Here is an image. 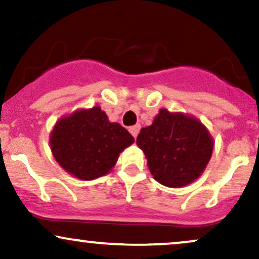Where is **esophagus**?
<instances>
[{"mask_svg": "<svg viewBox=\"0 0 259 259\" xmlns=\"http://www.w3.org/2000/svg\"><path fill=\"white\" fill-rule=\"evenodd\" d=\"M139 130H140V124H135V126L130 127V132H131V135H132V136L135 137V138H136V137L138 136Z\"/></svg>", "mask_w": 259, "mask_h": 259, "instance_id": "34e87169", "label": "esophagus"}]
</instances>
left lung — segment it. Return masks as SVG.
<instances>
[{"label":"left lung","instance_id":"8db88e82","mask_svg":"<svg viewBox=\"0 0 259 259\" xmlns=\"http://www.w3.org/2000/svg\"><path fill=\"white\" fill-rule=\"evenodd\" d=\"M137 145L144 151L159 184L181 187L200 177L212 154V138L199 121L161 109L151 126L142 128Z\"/></svg>","mask_w":259,"mask_h":259}]
</instances>
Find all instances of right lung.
Here are the masks:
<instances>
[{
	"instance_id": "right-lung-1",
	"label": "right lung",
	"mask_w": 259,
	"mask_h": 259,
	"mask_svg": "<svg viewBox=\"0 0 259 259\" xmlns=\"http://www.w3.org/2000/svg\"><path fill=\"white\" fill-rule=\"evenodd\" d=\"M135 142L120 123L109 122L100 107L61 119L50 137L54 157L65 170L82 180L107 174L119 154Z\"/></svg>"
}]
</instances>
